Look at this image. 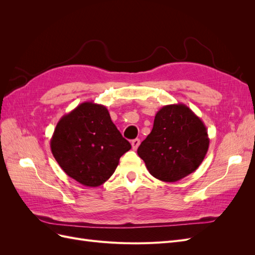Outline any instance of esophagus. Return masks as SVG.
Instances as JSON below:
<instances>
[{"instance_id":"34e87169","label":"esophagus","mask_w":255,"mask_h":255,"mask_svg":"<svg viewBox=\"0 0 255 255\" xmlns=\"http://www.w3.org/2000/svg\"><path fill=\"white\" fill-rule=\"evenodd\" d=\"M130 144H132L133 150H137V148H138V146H139V144H140V140L138 139V138H136V139H133V140H132V142H130Z\"/></svg>"}]
</instances>
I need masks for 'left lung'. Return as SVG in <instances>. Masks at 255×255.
I'll return each instance as SVG.
<instances>
[{
    "label": "left lung",
    "mask_w": 255,
    "mask_h": 255,
    "mask_svg": "<svg viewBox=\"0 0 255 255\" xmlns=\"http://www.w3.org/2000/svg\"><path fill=\"white\" fill-rule=\"evenodd\" d=\"M210 138L203 121L185 104L165 105L156 113L151 133L138 155L149 172L164 182H176L197 170Z\"/></svg>",
    "instance_id": "obj_1"
}]
</instances>
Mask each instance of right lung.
<instances>
[{
  "mask_svg": "<svg viewBox=\"0 0 255 255\" xmlns=\"http://www.w3.org/2000/svg\"><path fill=\"white\" fill-rule=\"evenodd\" d=\"M51 151L67 175L84 186L97 187L115 172L130 149L101 104L84 102L58 121Z\"/></svg>",
  "mask_w": 255,
  "mask_h": 255,
  "instance_id": "obj_1",
  "label": "right lung"
}]
</instances>
